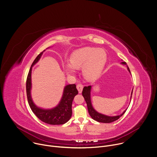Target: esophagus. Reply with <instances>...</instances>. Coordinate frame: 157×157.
Returning a JSON list of instances; mask_svg holds the SVG:
<instances>
[{
  "instance_id": "obj_1",
  "label": "esophagus",
  "mask_w": 157,
  "mask_h": 157,
  "mask_svg": "<svg viewBox=\"0 0 157 157\" xmlns=\"http://www.w3.org/2000/svg\"><path fill=\"white\" fill-rule=\"evenodd\" d=\"M76 87H77V89H78V92H79V94H81V93L82 92V91L83 86H82V84H78L77 85Z\"/></svg>"
}]
</instances>
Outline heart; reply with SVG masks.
Here are the masks:
<instances>
[{"mask_svg":"<svg viewBox=\"0 0 157 157\" xmlns=\"http://www.w3.org/2000/svg\"><path fill=\"white\" fill-rule=\"evenodd\" d=\"M106 62L105 50L86 47L75 50L70 57V65L67 64L65 67L70 75H75V69L82 68L84 78L89 81H93L99 77Z\"/></svg>","mask_w":157,"mask_h":157,"instance_id":"obj_1","label":"heart"}]
</instances>
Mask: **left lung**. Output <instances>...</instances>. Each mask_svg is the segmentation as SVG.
<instances>
[{
  "label": "left lung",
  "mask_w": 157,
  "mask_h": 157,
  "mask_svg": "<svg viewBox=\"0 0 157 157\" xmlns=\"http://www.w3.org/2000/svg\"><path fill=\"white\" fill-rule=\"evenodd\" d=\"M122 65H125L127 67V69L128 70V71L131 73L130 72V70L129 68V67H128L127 64L126 62H123L121 63ZM91 89H92V86H89L87 87L85 86L83 88L82 90V95L84 97L86 102L87 103V109H88V112L90 115V116L91 117V118L98 121L100 123H112L117 120H118L121 117H122L124 113L126 112V110L128 109H126L121 115H117V116H113V117H110V116H107L105 115H103L101 113H98V112H97L93 107L92 105V102H91V97H90V92H91ZM132 91H133V89L132 90L131 92V98H130V101L131 100V98H132Z\"/></svg>",
  "instance_id": "left-lung-1"
}]
</instances>
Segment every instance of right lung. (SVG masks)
Here are the masks:
<instances>
[{
	"label": "right lung",
	"mask_w": 157,
	"mask_h": 157,
	"mask_svg": "<svg viewBox=\"0 0 157 157\" xmlns=\"http://www.w3.org/2000/svg\"><path fill=\"white\" fill-rule=\"evenodd\" d=\"M45 50L42 52L35 59L30 68L26 80V94L28 103L33 112L42 121L52 125L63 124L68 122L72 115V102L75 95L78 94L75 84L65 86L63 95L58 105L50 109H44L37 107L34 103L31 97V72L33 67L36 64Z\"/></svg>",
	"instance_id": "right-lung-1"
}]
</instances>
